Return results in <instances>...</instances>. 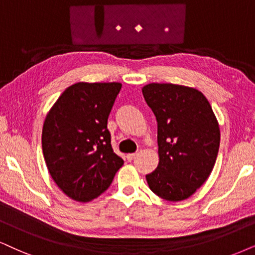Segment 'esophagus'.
<instances>
[{
  "label": "esophagus",
  "instance_id": "obj_1",
  "mask_svg": "<svg viewBox=\"0 0 255 255\" xmlns=\"http://www.w3.org/2000/svg\"><path fill=\"white\" fill-rule=\"evenodd\" d=\"M137 154L136 153H131V154H127V160L128 161H131L133 159H135V156H136Z\"/></svg>",
  "mask_w": 255,
  "mask_h": 255
}]
</instances>
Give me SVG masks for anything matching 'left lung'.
<instances>
[{
	"instance_id": "left-lung-1",
	"label": "left lung",
	"mask_w": 255,
	"mask_h": 255,
	"mask_svg": "<svg viewBox=\"0 0 255 255\" xmlns=\"http://www.w3.org/2000/svg\"><path fill=\"white\" fill-rule=\"evenodd\" d=\"M143 98L157 122L159 163L146 180L167 201H182L198 191L213 170L220 127L201 92L173 83H149Z\"/></svg>"
}]
</instances>
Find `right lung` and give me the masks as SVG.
Segmentation results:
<instances>
[{
  "label": "right lung",
  "instance_id": "1",
  "mask_svg": "<svg viewBox=\"0 0 255 255\" xmlns=\"http://www.w3.org/2000/svg\"><path fill=\"white\" fill-rule=\"evenodd\" d=\"M122 85L77 82L59 96L42 127L51 179L70 199L89 202L111 186L124 160L112 149L107 120Z\"/></svg>",
  "mask_w": 255,
  "mask_h": 255
}]
</instances>
